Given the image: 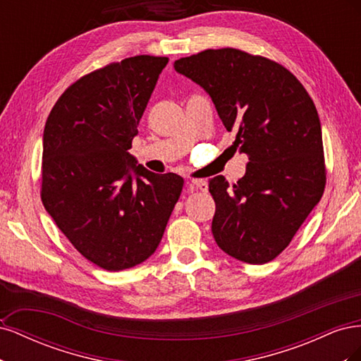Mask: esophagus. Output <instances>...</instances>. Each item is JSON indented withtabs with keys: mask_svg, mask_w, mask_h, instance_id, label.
<instances>
[{
	"mask_svg": "<svg viewBox=\"0 0 361 361\" xmlns=\"http://www.w3.org/2000/svg\"><path fill=\"white\" fill-rule=\"evenodd\" d=\"M187 191L192 192V191H207V182L203 179H194V180H188L187 182Z\"/></svg>",
	"mask_w": 361,
	"mask_h": 361,
	"instance_id": "esophagus-1",
	"label": "esophagus"
}]
</instances>
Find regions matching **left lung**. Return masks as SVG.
<instances>
[{
	"label": "left lung",
	"instance_id": "1",
	"mask_svg": "<svg viewBox=\"0 0 361 361\" xmlns=\"http://www.w3.org/2000/svg\"><path fill=\"white\" fill-rule=\"evenodd\" d=\"M209 94L232 147L248 155L233 187L209 180L212 235L224 253L267 264L292 241L325 188L322 130L302 84L280 64L233 48L206 49L173 64Z\"/></svg>",
	"mask_w": 361,
	"mask_h": 361
}]
</instances>
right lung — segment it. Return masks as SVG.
<instances>
[{"label":"right lung","mask_w":361,"mask_h":361,"mask_svg":"<svg viewBox=\"0 0 361 361\" xmlns=\"http://www.w3.org/2000/svg\"><path fill=\"white\" fill-rule=\"evenodd\" d=\"M167 63L137 56L82 76L43 130V206L72 245L106 271L154 255L180 197V176L149 171L129 154Z\"/></svg>","instance_id":"obj_1"}]
</instances>
